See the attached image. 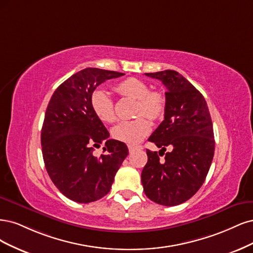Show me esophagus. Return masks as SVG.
I'll return each instance as SVG.
<instances>
[{
    "mask_svg": "<svg viewBox=\"0 0 253 253\" xmlns=\"http://www.w3.org/2000/svg\"><path fill=\"white\" fill-rule=\"evenodd\" d=\"M142 146H134V145H128V149H129V152H133L134 150H137V149H141Z\"/></svg>",
    "mask_w": 253,
    "mask_h": 253,
    "instance_id": "1",
    "label": "esophagus"
}]
</instances>
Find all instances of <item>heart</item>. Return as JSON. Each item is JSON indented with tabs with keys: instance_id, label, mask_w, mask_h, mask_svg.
Segmentation results:
<instances>
[{
	"instance_id": "obj_1",
	"label": "heart",
	"mask_w": 253,
	"mask_h": 253,
	"mask_svg": "<svg viewBox=\"0 0 253 253\" xmlns=\"http://www.w3.org/2000/svg\"><path fill=\"white\" fill-rule=\"evenodd\" d=\"M116 90L121 95L136 100V117L145 115L150 120H159L164 115L166 107L164 94L159 90H149V86L144 81L128 78L117 85ZM90 105L95 117L103 123H112L116 120L113 101L104 89H96L92 92ZM150 130L149 121L140 117L118 124L112 128V135L120 142L134 145L148 135Z\"/></svg>"
}]
</instances>
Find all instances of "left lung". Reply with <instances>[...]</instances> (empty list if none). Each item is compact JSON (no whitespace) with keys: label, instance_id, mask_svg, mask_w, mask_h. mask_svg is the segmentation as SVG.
I'll list each match as a JSON object with an SVG mask.
<instances>
[{"label":"left lung","instance_id":"left-lung-1","mask_svg":"<svg viewBox=\"0 0 253 253\" xmlns=\"http://www.w3.org/2000/svg\"><path fill=\"white\" fill-rule=\"evenodd\" d=\"M167 88L164 121L148 138L161 150L147 149L148 162L142 184L148 199L164 206H176L198 192L207 176L214 154L212 121L203 94L174 70L145 73ZM167 147L166 160L159 161Z\"/></svg>","mask_w":253,"mask_h":253}]
</instances>
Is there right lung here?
Returning a JSON list of instances; mask_svg holds the SVG:
<instances>
[{
    "instance_id": "right-lung-1",
    "label": "right lung",
    "mask_w": 253,
    "mask_h": 253,
    "mask_svg": "<svg viewBox=\"0 0 253 253\" xmlns=\"http://www.w3.org/2000/svg\"><path fill=\"white\" fill-rule=\"evenodd\" d=\"M124 73L85 68L55 89L47 106L41 132L43 159L51 181L65 197L91 203L110 191L115 175L128 156L125 143L109 140V132L90 105L94 89ZM105 142L101 157L94 147Z\"/></svg>"
}]
</instances>
